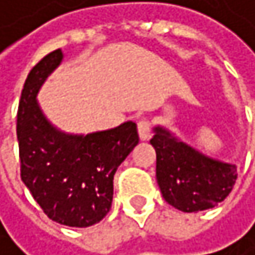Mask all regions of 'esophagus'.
Returning a JSON list of instances; mask_svg holds the SVG:
<instances>
[{"label": "esophagus", "mask_w": 255, "mask_h": 255, "mask_svg": "<svg viewBox=\"0 0 255 255\" xmlns=\"http://www.w3.org/2000/svg\"><path fill=\"white\" fill-rule=\"evenodd\" d=\"M137 133H139L140 140L150 139V136H151V125H150V122L146 121V119L139 121L137 122Z\"/></svg>", "instance_id": "1"}]
</instances>
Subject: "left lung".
Returning <instances> with one entry per match:
<instances>
[{"label": "left lung", "mask_w": 255, "mask_h": 255, "mask_svg": "<svg viewBox=\"0 0 255 255\" xmlns=\"http://www.w3.org/2000/svg\"><path fill=\"white\" fill-rule=\"evenodd\" d=\"M150 143L156 150V177L163 199L171 207L196 213L214 208L231 193L237 166L211 159L154 127Z\"/></svg>", "instance_id": "8db88e82"}]
</instances>
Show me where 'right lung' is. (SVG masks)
<instances>
[{
	"mask_svg": "<svg viewBox=\"0 0 255 255\" xmlns=\"http://www.w3.org/2000/svg\"><path fill=\"white\" fill-rule=\"evenodd\" d=\"M61 61L58 48L25 79L16 116L21 180L48 219L85 228L110 211L115 173L139 143V134L131 121L87 136L55 128L42 115L36 95Z\"/></svg>",
	"mask_w": 255,
	"mask_h": 255,
	"instance_id": "add662e5",
	"label": "right lung"
}]
</instances>
